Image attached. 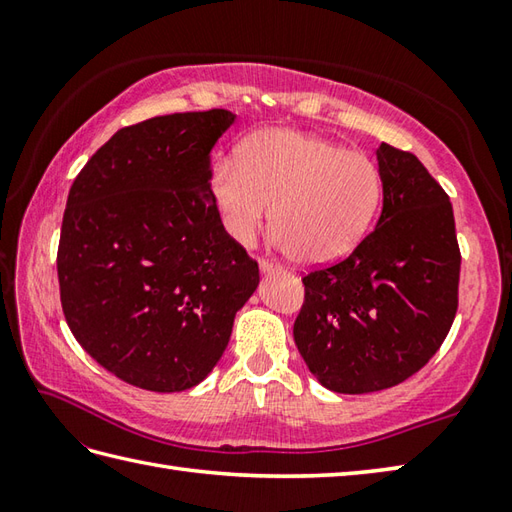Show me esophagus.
<instances>
[{
    "mask_svg": "<svg viewBox=\"0 0 512 512\" xmlns=\"http://www.w3.org/2000/svg\"><path fill=\"white\" fill-rule=\"evenodd\" d=\"M275 270H279L277 264L266 262V259H262V262H259V273H262V275H270V273H275Z\"/></svg>",
    "mask_w": 512,
    "mask_h": 512,
    "instance_id": "34e87169",
    "label": "esophagus"
}]
</instances>
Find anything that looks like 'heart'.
Segmentation results:
<instances>
[{"mask_svg": "<svg viewBox=\"0 0 512 512\" xmlns=\"http://www.w3.org/2000/svg\"><path fill=\"white\" fill-rule=\"evenodd\" d=\"M211 191L224 228L253 244L273 215L275 242L299 264H328L363 242L383 200L376 162L314 134L268 129L222 158Z\"/></svg>", "mask_w": 512, "mask_h": 512, "instance_id": "heart-1", "label": "heart"}]
</instances>
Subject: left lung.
Listing matches in <instances>:
<instances>
[{"instance_id":"left-lung-1","label":"left lung","mask_w":512,"mask_h":512,"mask_svg":"<svg viewBox=\"0 0 512 512\" xmlns=\"http://www.w3.org/2000/svg\"><path fill=\"white\" fill-rule=\"evenodd\" d=\"M383 211L350 257L303 277L295 343L334 394L407 380L447 339L458 310L460 248L449 195L422 162L378 147Z\"/></svg>"}]
</instances>
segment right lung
I'll return each mask as SVG.
<instances>
[{"mask_svg":"<svg viewBox=\"0 0 512 512\" xmlns=\"http://www.w3.org/2000/svg\"><path fill=\"white\" fill-rule=\"evenodd\" d=\"M235 121L209 110L118 129L68 193L57 255L65 321L134 387L202 383L259 286L211 193V151Z\"/></svg>","mask_w":512,"mask_h":512,"instance_id":"1","label":"right lung"}]
</instances>
